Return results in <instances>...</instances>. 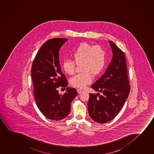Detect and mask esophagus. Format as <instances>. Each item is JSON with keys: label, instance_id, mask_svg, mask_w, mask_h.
Masks as SVG:
<instances>
[{"label": "esophagus", "instance_id": "esophagus-1", "mask_svg": "<svg viewBox=\"0 0 154 154\" xmlns=\"http://www.w3.org/2000/svg\"><path fill=\"white\" fill-rule=\"evenodd\" d=\"M77 92L78 93H82L83 92V90H82L81 88H77Z\"/></svg>", "mask_w": 154, "mask_h": 154}]
</instances>
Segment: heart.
<instances>
[{"label":"heart","instance_id":"heart-1","mask_svg":"<svg viewBox=\"0 0 154 154\" xmlns=\"http://www.w3.org/2000/svg\"><path fill=\"white\" fill-rule=\"evenodd\" d=\"M72 57L73 61L66 59L62 62V69L69 75L75 72V63H83L82 70L84 71L77 74L70 79L71 86L83 88L91 83L93 75L100 73L106 63V52L103 48L99 45H92L87 43H82L74 50Z\"/></svg>","mask_w":154,"mask_h":154}]
</instances>
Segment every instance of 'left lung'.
<instances>
[{"instance_id":"left-lung-1","label":"left lung","mask_w":154,"mask_h":154,"mask_svg":"<svg viewBox=\"0 0 154 154\" xmlns=\"http://www.w3.org/2000/svg\"><path fill=\"white\" fill-rule=\"evenodd\" d=\"M109 43L113 55L112 60L104 74L91 86L102 94L90 93L88 102L91 118L100 124L108 123L116 117L130 91L124 53L112 42Z\"/></svg>"}]
</instances>
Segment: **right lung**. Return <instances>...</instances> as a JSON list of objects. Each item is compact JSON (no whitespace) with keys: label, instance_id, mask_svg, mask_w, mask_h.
<instances>
[{"label":"right lung","instance_id":"right-lung-1","mask_svg":"<svg viewBox=\"0 0 154 154\" xmlns=\"http://www.w3.org/2000/svg\"><path fill=\"white\" fill-rule=\"evenodd\" d=\"M66 38L50 39L40 48L31 67L34 96L36 104L47 119L60 121L68 116L71 103L78 94L75 88H66L60 95L58 88H66L68 81L62 72L59 51Z\"/></svg>","mask_w":154,"mask_h":154}]
</instances>
